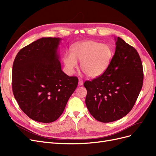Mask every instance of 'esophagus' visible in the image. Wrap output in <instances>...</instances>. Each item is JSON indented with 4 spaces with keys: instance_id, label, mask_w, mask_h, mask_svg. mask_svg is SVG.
I'll return each mask as SVG.
<instances>
[{
    "instance_id": "1",
    "label": "esophagus",
    "mask_w": 156,
    "mask_h": 156,
    "mask_svg": "<svg viewBox=\"0 0 156 156\" xmlns=\"http://www.w3.org/2000/svg\"><path fill=\"white\" fill-rule=\"evenodd\" d=\"M83 84V81L81 79H79V82H78V85L79 86H82Z\"/></svg>"
}]
</instances>
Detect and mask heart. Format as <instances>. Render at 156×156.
Listing matches in <instances>:
<instances>
[{"label": "heart", "mask_w": 156, "mask_h": 156, "mask_svg": "<svg viewBox=\"0 0 156 156\" xmlns=\"http://www.w3.org/2000/svg\"><path fill=\"white\" fill-rule=\"evenodd\" d=\"M112 56V50L108 44L87 40L75 44L71 53H66L64 62L68 72L73 73L78 66L77 60L81 62L83 72L89 77L96 78L107 70Z\"/></svg>", "instance_id": "obj_1"}]
</instances>
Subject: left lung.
<instances>
[{
    "mask_svg": "<svg viewBox=\"0 0 156 156\" xmlns=\"http://www.w3.org/2000/svg\"><path fill=\"white\" fill-rule=\"evenodd\" d=\"M108 68L101 76L86 81L88 111L104 123L119 120L134 106L143 83V69L136 50L120 37Z\"/></svg>",
    "mask_w": 156,
    "mask_h": 156,
    "instance_id": "8db88e82",
    "label": "left lung"
}]
</instances>
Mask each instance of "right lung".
Wrapping results in <instances>:
<instances>
[{"instance_id": "obj_1", "label": "right lung", "mask_w": 156, "mask_h": 156, "mask_svg": "<svg viewBox=\"0 0 156 156\" xmlns=\"http://www.w3.org/2000/svg\"><path fill=\"white\" fill-rule=\"evenodd\" d=\"M60 37H41L21 49L14 60L12 90L21 109L33 120H57L76 89L78 79L64 73Z\"/></svg>"}]
</instances>
